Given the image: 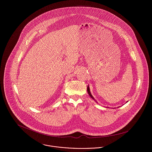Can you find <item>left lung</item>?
Segmentation results:
<instances>
[{"label":"left lung","mask_w":152,"mask_h":152,"mask_svg":"<svg viewBox=\"0 0 152 152\" xmlns=\"http://www.w3.org/2000/svg\"><path fill=\"white\" fill-rule=\"evenodd\" d=\"M87 91H88V94L89 95V96L93 99H94L95 100V99L94 98V97H93V96L91 95V92H90V90H89V86H88L87 87Z\"/></svg>","instance_id":"left-lung-1"}]
</instances>
